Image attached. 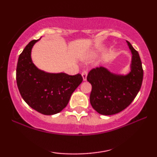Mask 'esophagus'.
Returning <instances> with one entry per match:
<instances>
[{
  "instance_id": "obj_1",
  "label": "esophagus",
  "mask_w": 157,
  "mask_h": 157,
  "mask_svg": "<svg viewBox=\"0 0 157 157\" xmlns=\"http://www.w3.org/2000/svg\"><path fill=\"white\" fill-rule=\"evenodd\" d=\"M87 74H88V71H87L86 70H84V71H83V72H82V74H81V75H82V77H83V81H86V80Z\"/></svg>"
}]
</instances>
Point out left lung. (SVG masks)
<instances>
[{
    "instance_id": "left-lung-1",
    "label": "left lung",
    "mask_w": 157,
    "mask_h": 157,
    "mask_svg": "<svg viewBox=\"0 0 157 157\" xmlns=\"http://www.w3.org/2000/svg\"><path fill=\"white\" fill-rule=\"evenodd\" d=\"M132 53L131 72L126 76L111 74L106 68L90 71L87 81L92 86L90 103L98 113L113 115L121 112L132 104L141 89L144 71L138 51L127 41Z\"/></svg>"
}]
</instances>
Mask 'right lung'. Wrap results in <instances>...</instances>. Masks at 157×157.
<instances>
[{
	"label": "right lung",
	"mask_w": 157,
	"mask_h": 157,
	"mask_svg": "<svg viewBox=\"0 0 157 157\" xmlns=\"http://www.w3.org/2000/svg\"><path fill=\"white\" fill-rule=\"evenodd\" d=\"M33 40L18 57L16 82L23 100L32 109L44 115L59 113L67 106L71 96L82 82L80 74H49L38 69L31 61Z\"/></svg>",
	"instance_id": "right-lung-1"
}]
</instances>
